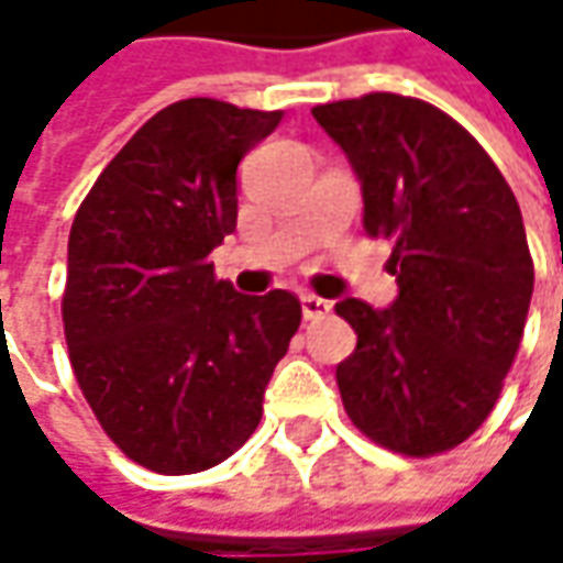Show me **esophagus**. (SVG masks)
I'll return each instance as SVG.
<instances>
[{
  "label": "esophagus",
  "instance_id": "esophagus-1",
  "mask_svg": "<svg viewBox=\"0 0 563 563\" xmlns=\"http://www.w3.org/2000/svg\"><path fill=\"white\" fill-rule=\"evenodd\" d=\"M332 311V305L327 298L313 296V292H301V313L305 320H323Z\"/></svg>",
  "mask_w": 563,
  "mask_h": 563
}]
</instances>
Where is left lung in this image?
Listing matches in <instances>:
<instances>
[{
  "mask_svg": "<svg viewBox=\"0 0 563 563\" xmlns=\"http://www.w3.org/2000/svg\"><path fill=\"white\" fill-rule=\"evenodd\" d=\"M363 190V231L391 240L397 298L335 313L357 332L335 366L351 422L404 456L472 438L499 400L533 296L518 200L487 151L419 98L373 91L311 110Z\"/></svg>",
  "mask_w": 563,
  "mask_h": 563,
  "instance_id": "obj_1",
  "label": "left lung"
}]
</instances>
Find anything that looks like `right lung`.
I'll return each instance as SVG.
<instances>
[{"label": "right lung", "instance_id": "right-lung-1", "mask_svg": "<svg viewBox=\"0 0 563 563\" xmlns=\"http://www.w3.org/2000/svg\"><path fill=\"white\" fill-rule=\"evenodd\" d=\"M280 110L216 98L137 129L82 200L67 243L64 335L107 438L156 474L206 472L262 422L301 323L292 292L243 296L209 252L236 228V166Z\"/></svg>", "mask_w": 563, "mask_h": 563}]
</instances>
